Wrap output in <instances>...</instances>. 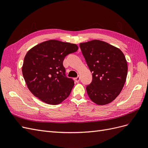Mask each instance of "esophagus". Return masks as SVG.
<instances>
[{"instance_id": "obj_1", "label": "esophagus", "mask_w": 148, "mask_h": 148, "mask_svg": "<svg viewBox=\"0 0 148 148\" xmlns=\"http://www.w3.org/2000/svg\"><path fill=\"white\" fill-rule=\"evenodd\" d=\"M73 79H74V81L75 82V83H78V82H79L80 78H79V77H77V78H75Z\"/></svg>"}]
</instances>
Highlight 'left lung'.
Masks as SVG:
<instances>
[{"mask_svg":"<svg viewBox=\"0 0 148 148\" xmlns=\"http://www.w3.org/2000/svg\"><path fill=\"white\" fill-rule=\"evenodd\" d=\"M83 55L92 76L86 91L97 105H106L117 97L126 82L127 60L122 51L100 40L80 43Z\"/></svg>","mask_w":148,"mask_h":148,"instance_id":"8db88e82","label":"left lung"}]
</instances>
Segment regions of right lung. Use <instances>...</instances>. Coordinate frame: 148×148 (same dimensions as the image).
<instances>
[{"label":"right lung","instance_id":"obj_1","mask_svg":"<svg viewBox=\"0 0 148 148\" xmlns=\"http://www.w3.org/2000/svg\"><path fill=\"white\" fill-rule=\"evenodd\" d=\"M78 49L75 44L51 39L37 44L25 57L22 73L29 90L42 102L57 105L69 97L74 86L65 77L63 61Z\"/></svg>","mask_w":148,"mask_h":148}]
</instances>
